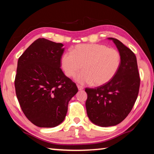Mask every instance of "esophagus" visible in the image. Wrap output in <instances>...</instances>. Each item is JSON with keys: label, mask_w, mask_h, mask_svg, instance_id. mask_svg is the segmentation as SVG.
Wrapping results in <instances>:
<instances>
[{"label": "esophagus", "mask_w": 154, "mask_h": 154, "mask_svg": "<svg viewBox=\"0 0 154 154\" xmlns=\"http://www.w3.org/2000/svg\"><path fill=\"white\" fill-rule=\"evenodd\" d=\"M77 88L79 90H82L83 89V87L82 86V85H77Z\"/></svg>", "instance_id": "34e87169"}]
</instances>
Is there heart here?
<instances>
[{"mask_svg":"<svg viewBox=\"0 0 154 154\" xmlns=\"http://www.w3.org/2000/svg\"><path fill=\"white\" fill-rule=\"evenodd\" d=\"M121 56L116 49L102 44H81L66 52L62 57V66L66 76L74 77L80 83L101 85L109 82L120 65Z\"/></svg>","mask_w":154,"mask_h":154,"instance_id":"b5f03b06","label":"heart"}]
</instances>
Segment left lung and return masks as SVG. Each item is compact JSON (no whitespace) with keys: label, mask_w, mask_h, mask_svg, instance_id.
I'll return each mask as SVG.
<instances>
[{"label":"left lung","mask_w":154,"mask_h":154,"mask_svg":"<svg viewBox=\"0 0 154 154\" xmlns=\"http://www.w3.org/2000/svg\"><path fill=\"white\" fill-rule=\"evenodd\" d=\"M109 39L113 40L121 56L118 71L109 82L85 89L88 118L92 123L102 127L116 126L128 116L140 87L136 56L121 41L114 38Z\"/></svg>","instance_id":"left-lung-1"}]
</instances>
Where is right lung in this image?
<instances>
[{"label":"right lung","instance_id":"obj_1","mask_svg":"<svg viewBox=\"0 0 154 154\" xmlns=\"http://www.w3.org/2000/svg\"><path fill=\"white\" fill-rule=\"evenodd\" d=\"M63 44L36 39L22 54L15 78V93L23 113L35 126L53 128L66 117L78 92L60 69Z\"/></svg>","mask_w":154,"mask_h":154}]
</instances>
